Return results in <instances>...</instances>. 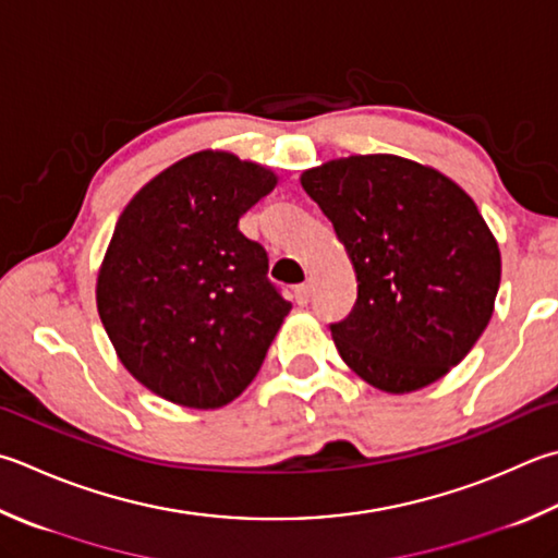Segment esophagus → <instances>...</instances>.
Listing matches in <instances>:
<instances>
[{"label":"esophagus","instance_id":"1","mask_svg":"<svg viewBox=\"0 0 558 558\" xmlns=\"http://www.w3.org/2000/svg\"><path fill=\"white\" fill-rule=\"evenodd\" d=\"M293 293H296V303H299V306H306V303L311 301L313 283H311V281H303V283H299L296 289H293Z\"/></svg>","mask_w":558,"mask_h":558}]
</instances>
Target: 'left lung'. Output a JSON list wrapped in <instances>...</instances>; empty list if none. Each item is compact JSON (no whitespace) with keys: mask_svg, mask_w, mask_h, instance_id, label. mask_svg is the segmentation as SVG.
I'll use <instances>...</instances> for the list:
<instances>
[{"mask_svg":"<svg viewBox=\"0 0 558 558\" xmlns=\"http://www.w3.org/2000/svg\"><path fill=\"white\" fill-rule=\"evenodd\" d=\"M301 186L352 259L356 303L330 325L350 369L378 391H420L476 344L496 306L500 250L464 189L398 155L311 167Z\"/></svg>","mask_w":558,"mask_h":558,"instance_id":"1","label":"left lung"}]
</instances>
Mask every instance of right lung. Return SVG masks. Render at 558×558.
Masks as SVG:
<instances>
[{
	"label": "right lung",
	"instance_id": "1",
	"mask_svg": "<svg viewBox=\"0 0 558 558\" xmlns=\"http://www.w3.org/2000/svg\"><path fill=\"white\" fill-rule=\"evenodd\" d=\"M279 177L226 150L182 157L116 220L97 275V311L121 364L148 391L216 410L257 376L291 303L240 216Z\"/></svg>",
	"mask_w": 558,
	"mask_h": 558
}]
</instances>
